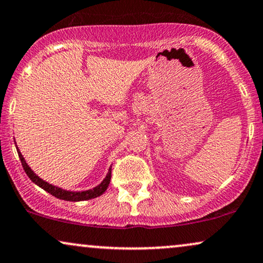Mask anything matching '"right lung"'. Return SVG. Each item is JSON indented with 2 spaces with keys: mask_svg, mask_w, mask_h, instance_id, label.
Here are the masks:
<instances>
[{
  "mask_svg": "<svg viewBox=\"0 0 263 263\" xmlns=\"http://www.w3.org/2000/svg\"><path fill=\"white\" fill-rule=\"evenodd\" d=\"M16 144V143H15ZM16 147V145H15ZM16 152H18L19 159H21L23 167H24V171L28 175V177L34 182L35 184H37L39 187H41L43 191H46L49 194H52L53 197L62 199V200H66V201H82V200H89V199L97 198L99 195H102L103 193L107 191L109 183H110V178H111V167L109 168L107 176L105 178L103 179L102 183H99L97 187H95L93 189H88V191H82V192H70V191H65V189H62L59 187H55V185L49 184L48 182L43 181L42 178H40L37 175L35 174L31 168L29 167V165L26 164L24 156L22 155L21 151H19L18 147H16Z\"/></svg>",
  "mask_w": 263,
  "mask_h": 263,
  "instance_id": "right-lung-1",
  "label": "right lung"
}]
</instances>
